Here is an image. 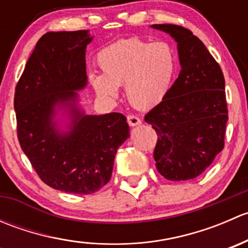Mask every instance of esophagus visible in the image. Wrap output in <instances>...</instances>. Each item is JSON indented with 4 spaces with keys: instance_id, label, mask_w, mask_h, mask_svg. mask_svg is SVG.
Masks as SVG:
<instances>
[{
    "instance_id": "34e87169",
    "label": "esophagus",
    "mask_w": 248,
    "mask_h": 248,
    "mask_svg": "<svg viewBox=\"0 0 248 248\" xmlns=\"http://www.w3.org/2000/svg\"><path fill=\"white\" fill-rule=\"evenodd\" d=\"M127 122H128V124L131 127L138 126V124H141L140 119L138 116H136V115H128V116H127Z\"/></svg>"
}]
</instances>
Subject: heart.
<instances>
[{
	"label": "heart",
	"mask_w": 248,
	"mask_h": 248,
	"mask_svg": "<svg viewBox=\"0 0 248 248\" xmlns=\"http://www.w3.org/2000/svg\"><path fill=\"white\" fill-rule=\"evenodd\" d=\"M97 61L103 73H89L94 92L104 99H114L119 86L124 85L127 99L139 109L163 102L176 72V55L166 42L122 39L102 49Z\"/></svg>",
	"instance_id": "heart-1"
}]
</instances>
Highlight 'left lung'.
I'll return each mask as SVG.
<instances>
[{
    "label": "left lung",
    "mask_w": 248,
    "mask_h": 248,
    "mask_svg": "<svg viewBox=\"0 0 248 248\" xmlns=\"http://www.w3.org/2000/svg\"><path fill=\"white\" fill-rule=\"evenodd\" d=\"M151 27L176 42L181 71L166 99L145 115V121L158 137L154 152L157 170L170 181H186L199 176L224 147V77L189 30L171 24Z\"/></svg>",
    "instance_id": "left-lung-1"
}]
</instances>
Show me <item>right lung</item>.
Segmentation results:
<instances>
[{
    "instance_id": "add662e5",
    "label": "right lung",
    "mask_w": 248,
    "mask_h": 248,
    "mask_svg": "<svg viewBox=\"0 0 248 248\" xmlns=\"http://www.w3.org/2000/svg\"><path fill=\"white\" fill-rule=\"evenodd\" d=\"M92 38L86 30L42 36L14 96L22 151L44 184L66 193L91 194L108 184L117 149L129 138L122 114L87 115L79 106Z\"/></svg>"
}]
</instances>
